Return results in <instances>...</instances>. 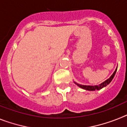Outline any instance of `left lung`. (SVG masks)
<instances>
[{"mask_svg":"<svg viewBox=\"0 0 127 127\" xmlns=\"http://www.w3.org/2000/svg\"><path fill=\"white\" fill-rule=\"evenodd\" d=\"M117 67L116 68L115 71H114V73H112V75L108 79H107L106 80H105L104 82H103L102 83H101L99 85H95V86H86V85H82V84H79L77 83V82H74V83L75 84H77V86L79 87H80V88H82V89H84V90H88V91H95V90H100L101 89H102L104 87L107 86L109 84H110V82L112 81V80L114 78V75L116 74V72L117 71Z\"/></svg>","mask_w":127,"mask_h":127,"instance_id":"8db88e82","label":"left lung"}]
</instances>
